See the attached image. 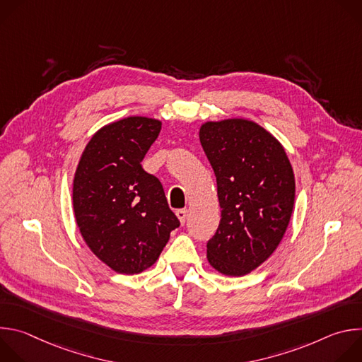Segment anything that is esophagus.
<instances>
[{"mask_svg": "<svg viewBox=\"0 0 362 362\" xmlns=\"http://www.w3.org/2000/svg\"><path fill=\"white\" fill-rule=\"evenodd\" d=\"M176 216L179 218L180 223H182V225H185L186 218H187V211H186V209H177V211H176Z\"/></svg>", "mask_w": 362, "mask_h": 362, "instance_id": "obj_1", "label": "esophagus"}]
</instances>
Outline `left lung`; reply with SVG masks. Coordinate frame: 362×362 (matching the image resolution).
<instances>
[{
    "mask_svg": "<svg viewBox=\"0 0 362 362\" xmlns=\"http://www.w3.org/2000/svg\"><path fill=\"white\" fill-rule=\"evenodd\" d=\"M202 147L216 176L221 222L208 261L223 275L256 269L282 240L295 202V177L281 143L245 119L204 123Z\"/></svg>",
    "mask_w": 362,
    "mask_h": 362,
    "instance_id": "obj_1",
    "label": "left lung"
}]
</instances>
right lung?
Wrapping results in <instances>:
<instances>
[{
  "instance_id": "obj_1",
  "label": "right lung",
  "mask_w": 362,
  "mask_h": 362,
  "mask_svg": "<svg viewBox=\"0 0 362 362\" xmlns=\"http://www.w3.org/2000/svg\"><path fill=\"white\" fill-rule=\"evenodd\" d=\"M162 123L127 117L100 129L76 170L73 206L93 253L119 274H139L158 261L180 222L160 180L141 168Z\"/></svg>"
}]
</instances>
